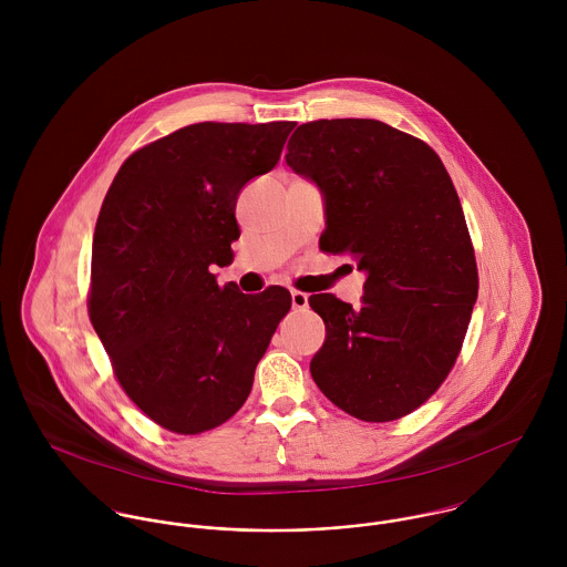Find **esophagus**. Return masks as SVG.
Wrapping results in <instances>:
<instances>
[{
    "label": "esophagus",
    "mask_w": 567,
    "mask_h": 567,
    "mask_svg": "<svg viewBox=\"0 0 567 567\" xmlns=\"http://www.w3.org/2000/svg\"><path fill=\"white\" fill-rule=\"evenodd\" d=\"M292 308L295 310H306L308 308V295L306 292H299V290H292Z\"/></svg>",
    "instance_id": "1"
}]
</instances>
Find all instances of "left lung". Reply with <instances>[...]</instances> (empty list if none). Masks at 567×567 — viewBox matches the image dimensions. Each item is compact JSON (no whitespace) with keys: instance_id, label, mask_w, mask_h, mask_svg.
I'll use <instances>...</instances> for the list:
<instances>
[{"instance_id":"1","label":"left lung","mask_w":567,"mask_h":567,"mask_svg":"<svg viewBox=\"0 0 567 567\" xmlns=\"http://www.w3.org/2000/svg\"><path fill=\"white\" fill-rule=\"evenodd\" d=\"M286 163L323 194L324 250L367 275L358 310L308 299L324 323L310 373L344 412L400 419L447 378L478 299L454 183L427 144L378 120L301 124Z\"/></svg>"}]
</instances>
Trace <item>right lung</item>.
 Listing matches in <instances>:
<instances>
[{
    "instance_id": "obj_1",
    "label": "right lung",
    "mask_w": 567,
    "mask_h": 567,
    "mask_svg": "<svg viewBox=\"0 0 567 567\" xmlns=\"http://www.w3.org/2000/svg\"><path fill=\"white\" fill-rule=\"evenodd\" d=\"M295 122L185 126L131 155L102 203L89 319L126 395L155 423L198 434L243 408L290 292L218 286L236 203L270 172Z\"/></svg>"
}]
</instances>
